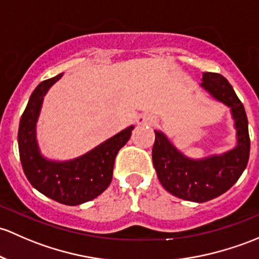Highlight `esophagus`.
Returning a JSON list of instances; mask_svg holds the SVG:
<instances>
[{"label": "esophagus", "instance_id": "esophagus-1", "mask_svg": "<svg viewBox=\"0 0 259 259\" xmlns=\"http://www.w3.org/2000/svg\"><path fill=\"white\" fill-rule=\"evenodd\" d=\"M156 122V116L151 115V114H141V115H139L137 118V124L141 125V126H144V125H146V126L149 125L150 126V125H155Z\"/></svg>", "mask_w": 259, "mask_h": 259}]
</instances>
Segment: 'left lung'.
<instances>
[{
	"instance_id": "left-lung-1",
	"label": "left lung",
	"mask_w": 259,
	"mask_h": 259,
	"mask_svg": "<svg viewBox=\"0 0 259 259\" xmlns=\"http://www.w3.org/2000/svg\"><path fill=\"white\" fill-rule=\"evenodd\" d=\"M201 87L231 109L237 138L235 148L221 155L191 159L182 154L160 130H154L152 146L154 167L166 191L198 203L219 197L237 182L248 162L251 146L246 110L228 80L219 73L206 72Z\"/></svg>"
}]
</instances>
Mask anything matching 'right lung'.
I'll use <instances>...</instances> for the list:
<instances>
[{
    "mask_svg": "<svg viewBox=\"0 0 259 259\" xmlns=\"http://www.w3.org/2000/svg\"><path fill=\"white\" fill-rule=\"evenodd\" d=\"M62 75L58 74L39 83L31 94L21 116L18 149L22 167L34 189L57 202L77 206L98 197L108 189L113 179L116 154L132 137L134 125L121 130L77 159L56 161L43 156L36 138L38 116L45 95Z\"/></svg>",
    "mask_w": 259,
    "mask_h": 259,
    "instance_id": "1",
    "label": "right lung"
}]
</instances>
